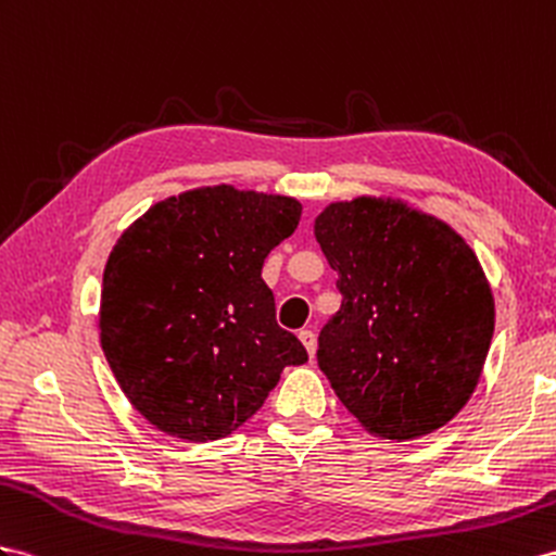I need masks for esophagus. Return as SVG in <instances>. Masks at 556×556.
Wrapping results in <instances>:
<instances>
[{
	"label": "esophagus",
	"mask_w": 556,
	"mask_h": 556,
	"mask_svg": "<svg viewBox=\"0 0 556 556\" xmlns=\"http://www.w3.org/2000/svg\"><path fill=\"white\" fill-rule=\"evenodd\" d=\"M298 338H301V343L305 345V350H307V354H309V359L315 357V352H317V336H315V331L303 329L301 333H298Z\"/></svg>",
	"instance_id": "1"
}]
</instances>
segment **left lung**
Instances as JSON below:
<instances>
[{
    "label": "left lung",
    "mask_w": 556,
    "mask_h": 556,
    "mask_svg": "<svg viewBox=\"0 0 556 556\" xmlns=\"http://www.w3.org/2000/svg\"><path fill=\"white\" fill-rule=\"evenodd\" d=\"M315 237L343 293L317 350L338 400L378 439L437 432L469 402L491 348L495 303L477 253L392 197L329 204Z\"/></svg>",
    "instance_id": "8db88e82"
}]
</instances>
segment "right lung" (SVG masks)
Returning <instances> with one entry per match:
<instances>
[{"instance_id": "right-lung-1", "label": "right lung", "mask_w": 556, "mask_h": 556, "mask_svg": "<svg viewBox=\"0 0 556 556\" xmlns=\"http://www.w3.org/2000/svg\"><path fill=\"white\" fill-rule=\"evenodd\" d=\"M301 211L293 197L211 185L156 202L112 247L101 348L126 400L156 430L185 441L232 434L283 366L307 362L261 277Z\"/></svg>"}]
</instances>
